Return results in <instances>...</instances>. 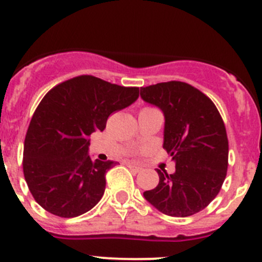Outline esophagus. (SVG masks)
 Here are the masks:
<instances>
[{
    "label": "esophagus",
    "mask_w": 262,
    "mask_h": 262,
    "mask_svg": "<svg viewBox=\"0 0 262 262\" xmlns=\"http://www.w3.org/2000/svg\"><path fill=\"white\" fill-rule=\"evenodd\" d=\"M126 166H128V167L130 168L132 171H134V172H141V171H142V167H139V166L134 165V163L128 162V163H126Z\"/></svg>",
    "instance_id": "1"
}]
</instances>
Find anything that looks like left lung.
Returning a JSON list of instances; mask_svg holds the SVG:
<instances>
[{"label": "left lung", "mask_w": 262, "mask_h": 262, "mask_svg": "<svg viewBox=\"0 0 262 262\" xmlns=\"http://www.w3.org/2000/svg\"><path fill=\"white\" fill-rule=\"evenodd\" d=\"M144 101L165 114L163 148L176 171L157 168L160 182L144 198L160 212L189 216L210 204L221 191L228 168V137L214 102L200 90L181 81L141 87Z\"/></svg>", "instance_id": "obj_1"}]
</instances>
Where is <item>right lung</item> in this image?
I'll use <instances>...</instances> for the list:
<instances>
[{"label": "right lung", "mask_w": 262, "mask_h": 262, "mask_svg": "<svg viewBox=\"0 0 262 262\" xmlns=\"http://www.w3.org/2000/svg\"><path fill=\"white\" fill-rule=\"evenodd\" d=\"M139 87L82 75L53 87L36 107L24 143L23 170L35 202L47 212L73 218L102 198L114 161H92L90 136L107 118L133 104Z\"/></svg>", "instance_id": "right-lung-1"}]
</instances>
